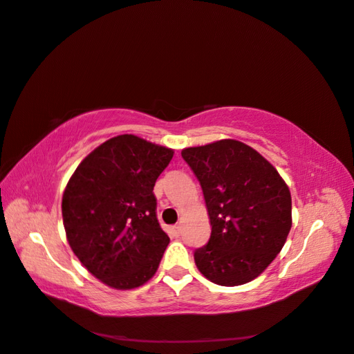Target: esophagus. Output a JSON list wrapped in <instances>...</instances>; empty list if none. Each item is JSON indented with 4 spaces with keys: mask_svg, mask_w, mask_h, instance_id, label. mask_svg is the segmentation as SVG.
I'll list each match as a JSON object with an SVG mask.
<instances>
[{
    "mask_svg": "<svg viewBox=\"0 0 354 354\" xmlns=\"http://www.w3.org/2000/svg\"><path fill=\"white\" fill-rule=\"evenodd\" d=\"M172 234H174L176 236H180V234H182V226L180 225L172 226Z\"/></svg>",
    "mask_w": 354,
    "mask_h": 354,
    "instance_id": "esophagus-1",
    "label": "esophagus"
}]
</instances>
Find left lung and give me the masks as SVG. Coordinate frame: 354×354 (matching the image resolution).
<instances>
[{"instance_id": "left-lung-1", "label": "left lung", "mask_w": 354, "mask_h": 354, "mask_svg": "<svg viewBox=\"0 0 354 354\" xmlns=\"http://www.w3.org/2000/svg\"><path fill=\"white\" fill-rule=\"evenodd\" d=\"M198 178L211 223L206 246L194 252L201 275L226 287L261 275L292 227V197L284 178L257 149L223 139L182 149Z\"/></svg>"}]
</instances>
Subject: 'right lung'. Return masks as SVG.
<instances>
[{"instance_id":"add662e5","label":"right lung","mask_w":354,"mask_h":354,"mask_svg":"<svg viewBox=\"0 0 354 354\" xmlns=\"http://www.w3.org/2000/svg\"><path fill=\"white\" fill-rule=\"evenodd\" d=\"M174 149L134 134L111 137L77 165L62 194L73 254L93 277L131 290L154 277L169 236L156 217L157 177Z\"/></svg>"}]
</instances>
